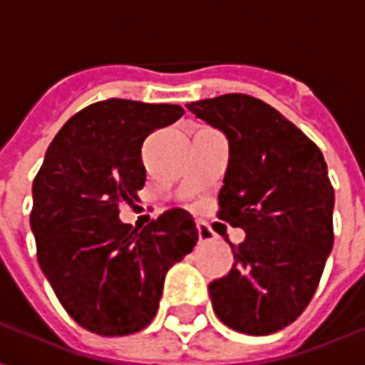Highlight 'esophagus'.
<instances>
[{
	"label": "esophagus",
	"instance_id": "1",
	"mask_svg": "<svg viewBox=\"0 0 365 365\" xmlns=\"http://www.w3.org/2000/svg\"><path fill=\"white\" fill-rule=\"evenodd\" d=\"M197 235L201 242H211V240H215V232L207 227L205 222H199L197 225Z\"/></svg>",
	"mask_w": 365,
	"mask_h": 365
}]
</instances>
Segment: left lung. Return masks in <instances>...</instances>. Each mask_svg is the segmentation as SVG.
I'll use <instances>...</instances> for the list:
<instances>
[{"label":"left lung","instance_id":"8db88e82","mask_svg":"<svg viewBox=\"0 0 365 365\" xmlns=\"http://www.w3.org/2000/svg\"><path fill=\"white\" fill-rule=\"evenodd\" d=\"M229 140L219 219L246 232L235 264L209 283L229 329L266 336L305 311L321 282L334 232V190L313 140L274 107L245 93L185 105Z\"/></svg>","mask_w":365,"mask_h":365}]
</instances>
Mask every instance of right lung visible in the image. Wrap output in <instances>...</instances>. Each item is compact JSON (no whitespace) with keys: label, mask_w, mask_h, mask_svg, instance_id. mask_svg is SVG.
<instances>
[{"label":"right lung","mask_w":365,"mask_h":365,"mask_svg":"<svg viewBox=\"0 0 365 365\" xmlns=\"http://www.w3.org/2000/svg\"><path fill=\"white\" fill-rule=\"evenodd\" d=\"M183 115L180 105L107 99L76 113L33 182L31 230L43 274L68 314L101 336L144 329L166 272L193 250L197 227L170 209L143 230L119 219L146 182V136Z\"/></svg>","instance_id":"1"}]
</instances>
